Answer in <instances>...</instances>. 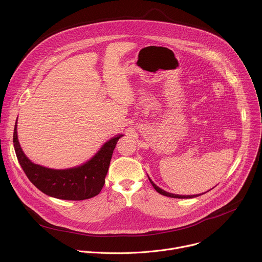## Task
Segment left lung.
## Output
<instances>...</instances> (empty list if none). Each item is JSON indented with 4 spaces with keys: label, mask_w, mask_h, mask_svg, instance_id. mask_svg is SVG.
I'll return each mask as SVG.
<instances>
[{
    "label": "left lung",
    "mask_w": 262,
    "mask_h": 262,
    "mask_svg": "<svg viewBox=\"0 0 262 262\" xmlns=\"http://www.w3.org/2000/svg\"><path fill=\"white\" fill-rule=\"evenodd\" d=\"M149 178V177H148ZM149 180H150V182H151V184H152V186L155 188V190L158 192V193H160L161 195H164V196H167V197H171V198H179V199H184V198H195V197H198V196H200V195H188V196H183V195H175V194H171V193H168V192H166V191H164V190H162V189H160L158 185H156V183H154L152 182V180L149 178Z\"/></svg>",
    "instance_id": "8db88e82"
}]
</instances>
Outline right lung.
<instances>
[{
    "mask_svg": "<svg viewBox=\"0 0 262 262\" xmlns=\"http://www.w3.org/2000/svg\"><path fill=\"white\" fill-rule=\"evenodd\" d=\"M17 120L14 125L13 145L19 165L29 180L48 196L63 200H85L99 194L104 184L110 162L118 140L112 138L100 150L82 166L65 170H55L32 163L24 154L17 139Z\"/></svg>",
    "mask_w": 262,
    "mask_h": 262,
    "instance_id": "right-lung-1",
    "label": "right lung"
}]
</instances>
